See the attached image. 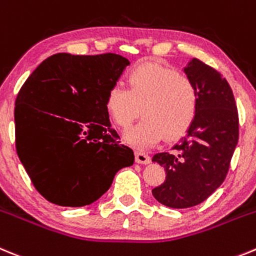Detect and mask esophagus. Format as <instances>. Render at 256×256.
I'll use <instances>...</instances> for the list:
<instances>
[{
	"instance_id": "obj_1",
	"label": "esophagus",
	"mask_w": 256,
	"mask_h": 256,
	"mask_svg": "<svg viewBox=\"0 0 256 256\" xmlns=\"http://www.w3.org/2000/svg\"><path fill=\"white\" fill-rule=\"evenodd\" d=\"M135 160L140 164H149L150 163V156L146 153H142V152H136L135 153Z\"/></svg>"
}]
</instances>
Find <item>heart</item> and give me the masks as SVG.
<instances>
[{
    "mask_svg": "<svg viewBox=\"0 0 256 256\" xmlns=\"http://www.w3.org/2000/svg\"><path fill=\"white\" fill-rule=\"evenodd\" d=\"M126 82L128 89L114 85L106 96V110L121 128H128L142 108L144 118L126 131V142L144 149L190 130L199 111V94L190 79L160 62L145 61L128 74Z\"/></svg>",
    "mask_w": 256,
    "mask_h": 256,
    "instance_id": "heart-1",
    "label": "heart"
}]
</instances>
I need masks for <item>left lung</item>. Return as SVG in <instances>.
Instances as JSON below:
<instances>
[{
  "instance_id": "obj_1",
  "label": "left lung",
  "mask_w": 256,
  "mask_h": 256,
  "mask_svg": "<svg viewBox=\"0 0 256 256\" xmlns=\"http://www.w3.org/2000/svg\"><path fill=\"white\" fill-rule=\"evenodd\" d=\"M184 72L199 94L196 118L172 153H156L152 160L167 174L152 194L176 209L198 206L222 185L238 142V114L227 80L198 58L190 60Z\"/></svg>"
}]
</instances>
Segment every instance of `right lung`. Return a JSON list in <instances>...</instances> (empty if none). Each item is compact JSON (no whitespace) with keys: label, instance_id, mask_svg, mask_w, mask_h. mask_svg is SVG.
Instances as JSON below:
<instances>
[{"label":"right lung","instance_id":"add662e5","mask_svg":"<svg viewBox=\"0 0 256 256\" xmlns=\"http://www.w3.org/2000/svg\"><path fill=\"white\" fill-rule=\"evenodd\" d=\"M130 61L114 54H57L33 71L15 102L16 152L38 192L61 206H84L134 164L106 110L108 90Z\"/></svg>","mask_w":256,"mask_h":256}]
</instances>
